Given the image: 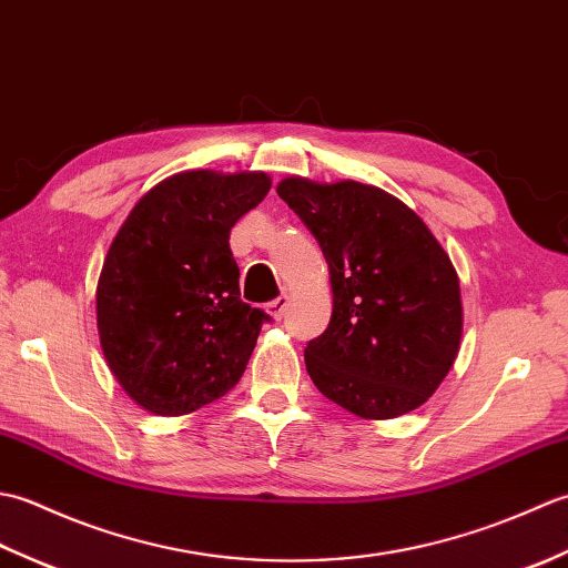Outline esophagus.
<instances>
[{
	"label": "esophagus",
	"instance_id": "34e87169",
	"mask_svg": "<svg viewBox=\"0 0 568 568\" xmlns=\"http://www.w3.org/2000/svg\"><path fill=\"white\" fill-rule=\"evenodd\" d=\"M285 307H287V297H285V295L275 297V300H271L268 305H265V310H268V315H271L273 320H281V317L285 315Z\"/></svg>",
	"mask_w": 568,
	"mask_h": 568
}]
</instances>
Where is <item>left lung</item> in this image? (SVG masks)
<instances>
[{"label": "left lung", "mask_w": 568, "mask_h": 568, "mask_svg": "<svg viewBox=\"0 0 568 568\" xmlns=\"http://www.w3.org/2000/svg\"><path fill=\"white\" fill-rule=\"evenodd\" d=\"M275 190L329 265V327L305 348L312 383L364 419L425 405L462 346L464 307L449 253L381 187L291 175Z\"/></svg>", "instance_id": "8db88e82"}]
</instances>
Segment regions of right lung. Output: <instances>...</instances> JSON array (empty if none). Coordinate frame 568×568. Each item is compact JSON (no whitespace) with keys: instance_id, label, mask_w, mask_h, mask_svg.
I'll return each mask as SVG.
<instances>
[{"instance_id":"right-lung-1","label":"right lung","mask_w":568,"mask_h":568,"mask_svg":"<svg viewBox=\"0 0 568 568\" xmlns=\"http://www.w3.org/2000/svg\"><path fill=\"white\" fill-rule=\"evenodd\" d=\"M268 190L258 171H183L153 185L116 232L98 332L106 366L149 413H195L244 376L268 315L241 300L229 232Z\"/></svg>"}]
</instances>
